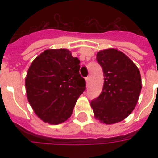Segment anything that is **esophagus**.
<instances>
[{
  "instance_id": "obj_1",
  "label": "esophagus",
  "mask_w": 158,
  "mask_h": 158,
  "mask_svg": "<svg viewBox=\"0 0 158 158\" xmlns=\"http://www.w3.org/2000/svg\"><path fill=\"white\" fill-rule=\"evenodd\" d=\"M85 80H86V84H87V85H89V81H90V78H89V77H87L86 79H85Z\"/></svg>"
}]
</instances>
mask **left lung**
<instances>
[{
    "label": "left lung",
    "mask_w": 158,
    "mask_h": 158,
    "mask_svg": "<svg viewBox=\"0 0 158 158\" xmlns=\"http://www.w3.org/2000/svg\"><path fill=\"white\" fill-rule=\"evenodd\" d=\"M102 68L104 85L102 94L91 102L94 117L106 125L125 120L136 106L142 81L139 69L118 49L109 48L97 53Z\"/></svg>",
    "instance_id": "1"
}]
</instances>
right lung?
Masks as SVG:
<instances>
[{"mask_svg": "<svg viewBox=\"0 0 158 158\" xmlns=\"http://www.w3.org/2000/svg\"><path fill=\"white\" fill-rule=\"evenodd\" d=\"M79 62L67 49L45 50L32 62L26 75V94L33 111L44 122L58 125L70 117L86 86Z\"/></svg>", "mask_w": 158, "mask_h": 158, "instance_id": "obj_1", "label": "right lung"}]
</instances>
